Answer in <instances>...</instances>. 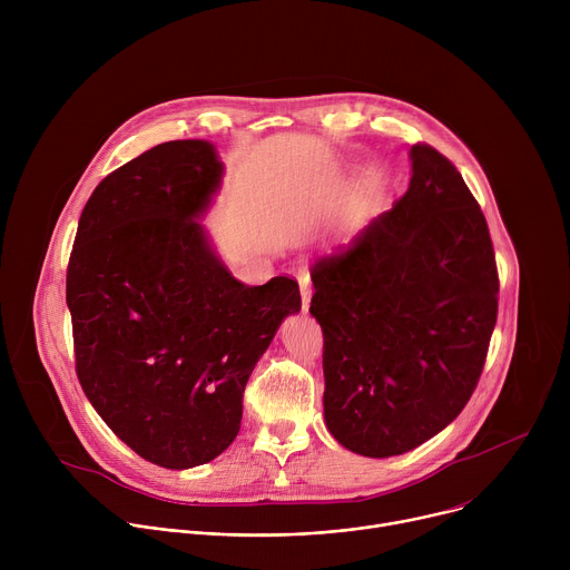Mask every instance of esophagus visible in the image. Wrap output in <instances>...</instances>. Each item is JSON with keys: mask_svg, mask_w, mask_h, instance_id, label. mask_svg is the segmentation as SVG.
<instances>
[{"mask_svg": "<svg viewBox=\"0 0 570 570\" xmlns=\"http://www.w3.org/2000/svg\"><path fill=\"white\" fill-rule=\"evenodd\" d=\"M308 284H311L308 275H306V273H302V275H299V286H302V311H306V308H308V302H311V288H308Z\"/></svg>", "mask_w": 570, "mask_h": 570, "instance_id": "obj_1", "label": "esophagus"}]
</instances>
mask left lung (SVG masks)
Masks as SVG:
<instances>
[{
  "label": "left lung",
  "mask_w": 570,
  "mask_h": 570,
  "mask_svg": "<svg viewBox=\"0 0 570 570\" xmlns=\"http://www.w3.org/2000/svg\"><path fill=\"white\" fill-rule=\"evenodd\" d=\"M411 157L409 191L311 266L324 422L367 458L413 451L462 413L499 315L478 200L433 146L415 144Z\"/></svg>",
  "instance_id": "8db88e82"
}]
</instances>
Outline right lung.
Wrapping results in <instances>:
<instances>
[{
  "mask_svg": "<svg viewBox=\"0 0 570 570\" xmlns=\"http://www.w3.org/2000/svg\"><path fill=\"white\" fill-rule=\"evenodd\" d=\"M223 165L203 139L157 144L106 176L67 264L76 376L144 460L189 469L236 438L243 390L299 286L236 282L196 216Z\"/></svg>",
  "mask_w": 570,
  "mask_h": 570,
  "instance_id": "add662e5",
  "label": "right lung"
}]
</instances>
